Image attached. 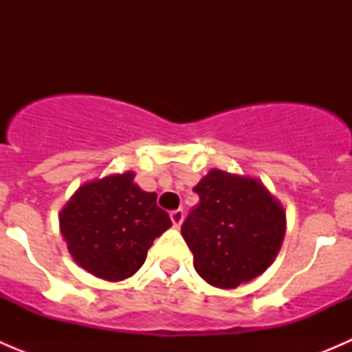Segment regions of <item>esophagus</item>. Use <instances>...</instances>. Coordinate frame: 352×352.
<instances>
[{"label":"esophagus","mask_w":352,"mask_h":352,"mask_svg":"<svg viewBox=\"0 0 352 352\" xmlns=\"http://www.w3.org/2000/svg\"><path fill=\"white\" fill-rule=\"evenodd\" d=\"M170 219H172L173 226H175V228H179V226L182 225V221H184V211H182V209H175V211L170 212Z\"/></svg>","instance_id":"obj_1"}]
</instances>
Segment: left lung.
<instances>
[{"label":"left lung","instance_id":"obj_1","mask_svg":"<svg viewBox=\"0 0 352 352\" xmlns=\"http://www.w3.org/2000/svg\"><path fill=\"white\" fill-rule=\"evenodd\" d=\"M199 202L182 225L194 269L208 285L235 289L258 278L278 257L286 211L250 175L209 170L194 187Z\"/></svg>","mask_w":352,"mask_h":352}]
</instances>
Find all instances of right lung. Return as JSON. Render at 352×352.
Masks as SVG:
<instances>
[{
  "label": "right lung",
  "mask_w": 352,
  "mask_h": 352,
  "mask_svg": "<svg viewBox=\"0 0 352 352\" xmlns=\"http://www.w3.org/2000/svg\"><path fill=\"white\" fill-rule=\"evenodd\" d=\"M170 226L156 194L141 189L134 172L85 182L59 212V230L73 261L110 283L136 274L153 240Z\"/></svg>",
  "instance_id": "add662e5"
}]
</instances>
